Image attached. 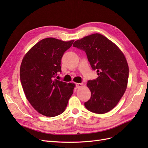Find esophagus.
I'll return each mask as SVG.
<instances>
[{
	"label": "esophagus",
	"instance_id": "1",
	"mask_svg": "<svg viewBox=\"0 0 148 148\" xmlns=\"http://www.w3.org/2000/svg\"><path fill=\"white\" fill-rule=\"evenodd\" d=\"M83 83H77L76 84V86H77V88H82L83 86Z\"/></svg>",
	"mask_w": 148,
	"mask_h": 148
}]
</instances>
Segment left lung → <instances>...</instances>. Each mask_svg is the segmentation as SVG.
<instances>
[{
	"mask_svg": "<svg viewBox=\"0 0 148 148\" xmlns=\"http://www.w3.org/2000/svg\"><path fill=\"white\" fill-rule=\"evenodd\" d=\"M73 46L85 51L99 76L87 83L91 96L84 102L85 107L94 113L108 112L117 106L127 88L129 69L125 55L115 44L99 33L77 40Z\"/></svg>",
	"mask_w": 148,
	"mask_h": 148,
	"instance_id": "left-lung-1",
	"label": "left lung"
}]
</instances>
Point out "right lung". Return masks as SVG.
Returning a JSON list of instances; mask_svg holds the SVG:
<instances>
[{
  "mask_svg": "<svg viewBox=\"0 0 148 148\" xmlns=\"http://www.w3.org/2000/svg\"><path fill=\"white\" fill-rule=\"evenodd\" d=\"M74 40L47 38L39 41L22 60L20 76L23 91L38 112L49 117L63 113L73 92L75 83L56 79L61 72V59Z\"/></svg>",
  "mask_w": 148,
  "mask_h": 148,
  "instance_id": "obj_1",
  "label": "right lung"
}]
</instances>
